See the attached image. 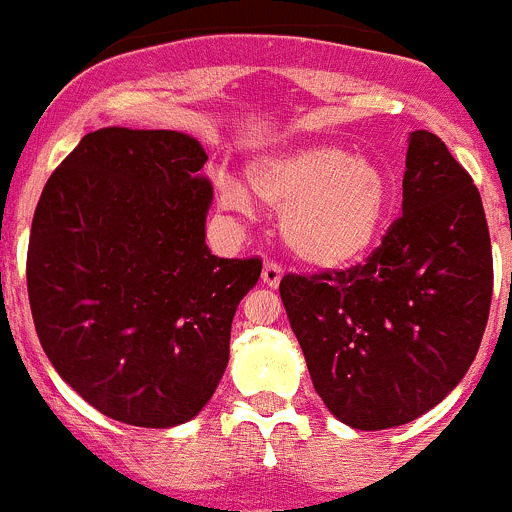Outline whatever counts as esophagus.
I'll use <instances>...</instances> for the list:
<instances>
[{
	"label": "esophagus",
	"mask_w": 512,
	"mask_h": 512,
	"mask_svg": "<svg viewBox=\"0 0 512 512\" xmlns=\"http://www.w3.org/2000/svg\"><path fill=\"white\" fill-rule=\"evenodd\" d=\"M281 278H283V268L278 266V263H273V261L263 263L261 281L266 283L268 288H278V283H281Z\"/></svg>",
	"instance_id": "obj_1"
}]
</instances>
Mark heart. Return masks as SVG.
<instances>
[{"mask_svg":"<svg viewBox=\"0 0 512 512\" xmlns=\"http://www.w3.org/2000/svg\"><path fill=\"white\" fill-rule=\"evenodd\" d=\"M246 186L263 206L281 211V236L298 261L346 268L371 249L388 211V179L368 156L333 144H308L261 156L246 166ZM216 201L249 214L251 197L231 176L216 179Z\"/></svg>","mask_w":512,"mask_h":512,"instance_id":"obj_1","label":"heart"}]
</instances>
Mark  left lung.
<instances>
[{
  "label": "left lung",
  "mask_w": 512,
  "mask_h": 512,
  "mask_svg": "<svg viewBox=\"0 0 512 512\" xmlns=\"http://www.w3.org/2000/svg\"><path fill=\"white\" fill-rule=\"evenodd\" d=\"M281 301L316 393L358 430L411 423L475 361L493 254L483 201L448 146L408 134L401 219L363 266L283 276Z\"/></svg>",
  "instance_id": "8db88e82"
}]
</instances>
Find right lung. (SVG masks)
<instances>
[{"label":"right lung","instance_id":"obj_1","mask_svg":"<svg viewBox=\"0 0 512 512\" xmlns=\"http://www.w3.org/2000/svg\"><path fill=\"white\" fill-rule=\"evenodd\" d=\"M206 159L184 131L104 126L49 176L34 211L39 343L67 386L126 426L199 416L229 366L236 306L261 276L258 258L206 246Z\"/></svg>","mask_w":512,"mask_h":512}]
</instances>
